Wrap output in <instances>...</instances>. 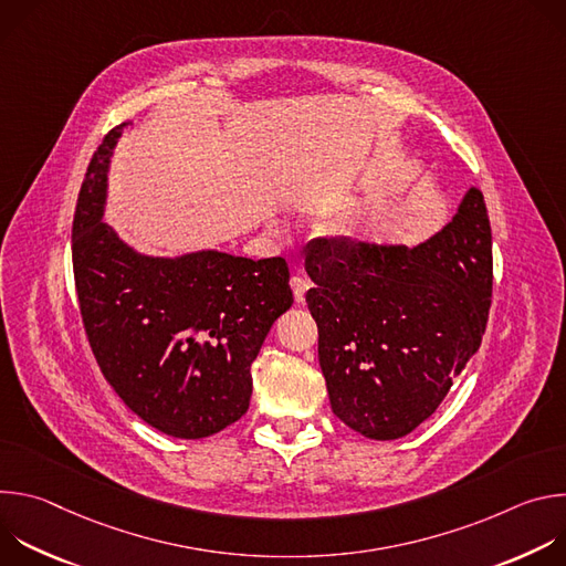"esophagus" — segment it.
I'll use <instances>...</instances> for the list:
<instances>
[{
    "label": "esophagus",
    "instance_id": "obj_1",
    "mask_svg": "<svg viewBox=\"0 0 566 566\" xmlns=\"http://www.w3.org/2000/svg\"><path fill=\"white\" fill-rule=\"evenodd\" d=\"M291 289H293V295H295V302L302 304L304 302V295L308 291V282L304 277H291Z\"/></svg>",
    "mask_w": 566,
    "mask_h": 566
}]
</instances>
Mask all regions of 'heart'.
Wrapping results in <instances>:
<instances>
[{"label":"heart","mask_w":566,"mask_h":566,"mask_svg":"<svg viewBox=\"0 0 566 566\" xmlns=\"http://www.w3.org/2000/svg\"><path fill=\"white\" fill-rule=\"evenodd\" d=\"M354 228H356V223L352 219H343V221H336L332 226V234L334 237H349L354 232Z\"/></svg>","instance_id":"obj_1"}]
</instances>
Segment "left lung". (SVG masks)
Returning a JSON list of instances; mask_svg holds the SVG:
<instances>
[{
	"instance_id": "obj_1",
	"label": "left lung",
	"mask_w": 566,
	"mask_h": 566,
	"mask_svg": "<svg viewBox=\"0 0 566 566\" xmlns=\"http://www.w3.org/2000/svg\"><path fill=\"white\" fill-rule=\"evenodd\" d=\"M483 195L419 247L325 239L306 253L317 358L334 415L367 439L410 434L476 354L493 295Z\"/></svg>"
}]
</instances>
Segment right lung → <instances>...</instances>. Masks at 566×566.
Segmentation results:
<instances>
[{
	"label": "right lung",
	"mask_w": 566,
	"mask_h": 566,
	"mask_svg": "<svg viewBox=\"0 0 566 566\" xmlns=\"http://www.w3.org/2000/svg\"><path fill=\"white\" fill-rule=\"evenodd\" d=\"M127 123L87 168L73 217V275L92 352L107 382L147 426L203 439L249 410L251 365L291 308L284 258L219 251L151 258L103 221L107 172Z\"/></svg>",
	"instance_id": "obj_1"
}]
</instances>
